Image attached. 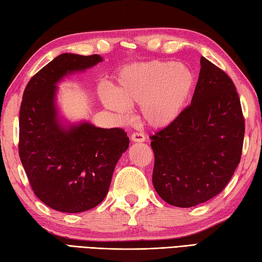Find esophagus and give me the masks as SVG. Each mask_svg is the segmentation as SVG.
<instances>
[{
  "label": "esophagus",
  "instance_id": "obj_1",
  "mask_svg": "<svg viewBox=\"0 0 262 262\" xmlns=\"http://www.w3.org/2000/svg\"><path fill=\"white\" fill-rule=\"evenodd\" d=\"M132 141L134 142H144L145 141V136L143 133L140 132H135L132 134Z\"/></svg>",
  "mask_w": 262,
  "mask_h": 262
}]
</instances>
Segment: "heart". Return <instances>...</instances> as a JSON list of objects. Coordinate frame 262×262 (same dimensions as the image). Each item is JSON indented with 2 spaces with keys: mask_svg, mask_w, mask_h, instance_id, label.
Listing matches in <instances>:
<instances>
[{
  "mask_svg": "<svg viewBox=\"0 0 262 262\" xmlns=\"http://www.w3.org/2000/svg\"><path fill=\"white\" fill-rule=\"evenodd\" d=\"M195 77L186 66L170 61H148L125 67L112 85V93L102 92L103 104L118 114L126 106L140 105L147 126L163 128L181 116L192 94Z\"/></svg>",
  "mask_w": 262,
  "mask_h": 262,
  "instance_id": "b5f03b06",
  "label": "heart"
}]
</instances>
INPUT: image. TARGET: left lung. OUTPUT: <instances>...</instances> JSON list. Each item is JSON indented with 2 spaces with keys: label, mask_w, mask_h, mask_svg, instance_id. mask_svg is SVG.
Masks as SVG:
<instances>
[{
  "label": "left lung",
  "mask_w": 262,
  "mask_h": 262,
  "mask_svg": "<svg viewBox=\"0 0 262 262\" xmlns=\"http://www.w3.org/2000/svg\"><path fill=\"white\" fill-rule=\"evenodd\" d=\"M245 122L230 77L201 58L191 104L150 136L155 153L152 183L163 201L189 208L226 187L241 161Z\"/></svg>",
  "instance_id": "1"
}]
</instances>
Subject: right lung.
Masks as SVG:
<instances>
[{
    "label": "right lung",
    "mask_w": 262,
    "mask_h": 262,
    "mask_svg": "<svg viewBox=\"0 0 262 262\" xmlns=\"http://www.w3.org/2000/svg\"><path fill=\"white\" fill-rule=\"evenodd\" d=\"M97 54L63 53L37 74L24 91L19 112V157L40 201L61 212H83L100 204L129 138L122 128L89 122L63 129L56 119L55 84L68 73L91 68Z\"/></svg>",
    "instance_id": "right-lung-1"
}]
</instances>
